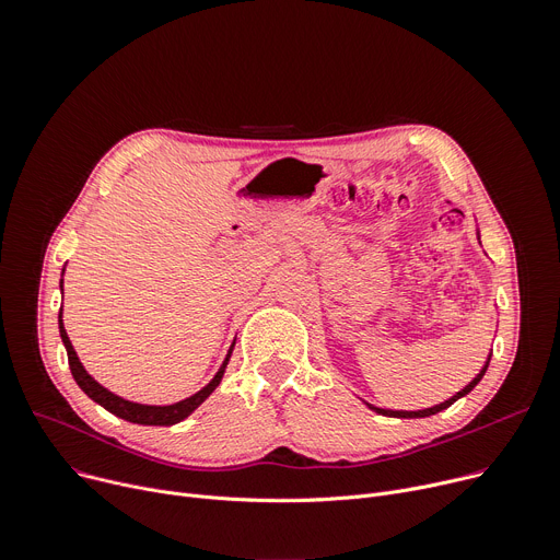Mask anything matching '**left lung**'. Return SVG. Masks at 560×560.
Masks as SVG:
<instances>
[{
  "label": "left lung",
  "mask_w": 560,
  "mask_h": 560,
  "mask_svg": "<svg viewBox=\"0 0 560 560\" xmlns=\"http://www.w3.org/2000/svg\"><path fill=\"white\" fill-rule=\"evenodd\" d=\"M477 235H479V229H477ZM490 357H492V354H488V359H486L483 368L479 370V374H477L472 381H469V384H467L463 390H458L456 395H452L450 399L440 401V404H435V406H429V408H422V410H393V408H378V406L368 404V401H365V406H368L370 410H374V413H378V416H386V418H408V420H413V418H429V416H435V413H440V410L450 408L454 401H458L460 397H465L467 393H472V390L477 388V384H479V381L483 378V374H486V370H488Z\"/></svg>",
  "instance_id": "left-lung-1"
}]
</instances>
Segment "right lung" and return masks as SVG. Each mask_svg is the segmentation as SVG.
<instances>
[{
    "instance_id": "right-lung-1",
    "label": "right lung",
    "mask_w": 560,
    "mask_h": 560,
    "mask_svg": "<svg viewBox=\"0 0 560 560\" xmlns=\"http://www.w3.org/2000/svg\"><path fill=\"white\" fill-rule=\"evenodd\" d=\"M63 272H66V268H63ZM61 290H63V277H61ZM58 331H61V340H63L66 351H68L70 372H72V376H74V381H77V386H79L88 397H91L93 401H97L100 406H104V408L108 410V413H113V416H117V418H122V420H127V422H133V424H144V427H172V424H176V422L186 420V418L192 413V410L199 408L206 399L211 397V393L220 386V381H222V376H224V372H226V365H229V359H231V354H233V347H235V340H233L231 347H229V351H226L224 361H222V365H220V370L215 372V376H213V378L209 381V384H206L201 390H197L195 395H190V397H186V399H182V401L156 406V404H138V401H131V399H125V397H120V395H115V393H110L108 388H104V386L100 384V381H95L91 374H88V370H85L83 363L79 361L77 351H74L70 338H68V331H66V325H63V308L58 311Z\"/></svg>"
}]
</instances>
